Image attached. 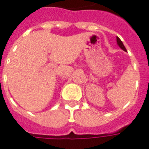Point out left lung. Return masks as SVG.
Returning a JSON list of instances; mask_svg holds the SVG:
<instances>
[{
    "mask_svg": "<svg viewBox=\"0 0 149 149\" xmlns=\"http://www.w3.org/2000/svg\"><path fill=\"white\" fill-rule=\"evenodd\" d=\"M116 40H117V44H118V45L123 50H125V51H126V49H125V45H123V43H122V41L120 40V39L119 38V37H116Z\"/></svg>",
    "mask_w": 149,
    "mask_h": 149,
    "instance_id": "obj_1",
    "label": "left lung"
}]
</instances>
